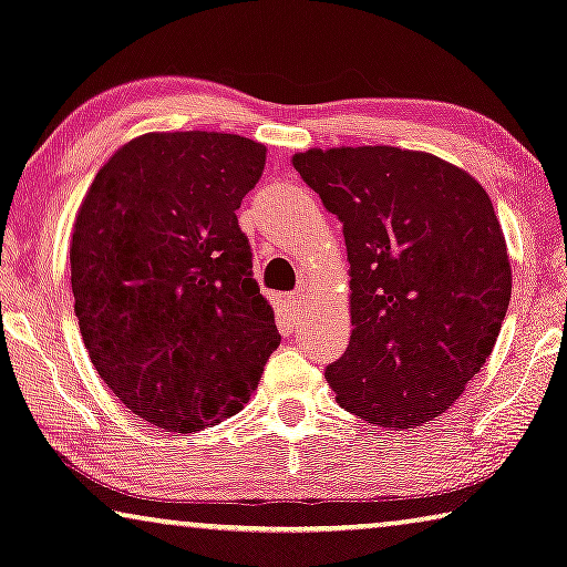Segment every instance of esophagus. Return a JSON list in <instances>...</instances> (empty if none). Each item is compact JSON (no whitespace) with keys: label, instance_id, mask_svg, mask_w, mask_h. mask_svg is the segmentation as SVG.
<instances>
[{"label":"esophagus","instance_id":"obj_1","mask_svg":"<svg viewBox=\"0 0 567 567\" xmlns=\"http://www.w3.org/2000/svg\"><path fill=\"white\" fill-rule=\"evenodd\" d=\"M305 305H308V300H305V292L302 290H295V292L287 295V308H290L292 322L300 320V316L305 312Z\"/></svg>","mask_w":567,"mask_h":567}]
</instances>
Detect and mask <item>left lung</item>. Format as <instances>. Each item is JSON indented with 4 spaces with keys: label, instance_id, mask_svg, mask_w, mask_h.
I'll list each match as a JSON object with an SVG mask.
<instances>
[{
    "label": "left lung",
    "instance_id": "obj_1",
    "mask_svg": "<svg viewBox=\"0 0 567 567\" xmlns=\"http://www.w3.org/2000/svg\"><path fill=\"white\" fill-rule=\"evenodd\" d=\"M343 224L350 343L326 379L368 424L416 429L462 396L497 343L512 295L484 188L446 161L393 146L295 154Z\"/></svg>",
    "mask_w": 567,
    "mask_h": 567
}]
</instances>
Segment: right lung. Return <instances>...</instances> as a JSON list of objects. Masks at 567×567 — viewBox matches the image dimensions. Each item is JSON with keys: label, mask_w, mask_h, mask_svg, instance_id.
Masks as SVG:
<instances>
[{"label": "right lung", "mask_w": 567, "mask_h": 567, "mask_svg": "<svg viewBox=\"0 0 567 567\" xmlns=\"http://www.w3.org/2000/svg\"><path fill=\"white\" fill-rule=\"evenodd\" d=\"M265 146L231 133H146L97 171L70 275L90 361L125 409L192 434L249 401L280 346L237 209Z\"/></svg>", "instance_id": "right-lung-1"}]
</instances>
